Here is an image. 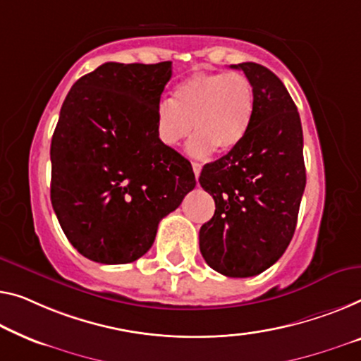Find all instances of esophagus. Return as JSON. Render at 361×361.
Returning a JSON list of instances; mask_svg holds the SVG:
<instances>
[{
  "label": "esophagus",
  "instance_id": "1",
  "mask_svg": "<svg viewBox=\"0 0 361 361\" xmlns=\"http://www.w3.org/2000/svg\"><path fill=\"white\" fill-rule=\"evenodd\" d=\"M201 169H202V165H201V164H197V162H192V171H195V176H196V180L199 178V175H201Z\"/></svg>",
  "mask_w": 361,
  "mask_h": 361
}]
</instances>
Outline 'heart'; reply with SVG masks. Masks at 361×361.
<instances>
[{
	"label": "heart",
	"mask_w": 361,
	"mask_h": 361,
	"mask_svg": "<svg viewBox=\"0 0 361 361\" xmlns=\"http://www.w3.org/2000/svg\"><path fill=\"white\" fill-rule=\"evenodd\" d=\"M252 111L255 89L245 74L196 73L176 85L171 100L157 105L155 133L164 146L175 147L192 128L191 155L202 157L212 149L228 152L248 134Z\"/></svg>",
	"instance_id": "1"
}]
</instances>
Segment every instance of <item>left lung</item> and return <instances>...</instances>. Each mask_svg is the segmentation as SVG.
<instances>
[{
	"label": "left lung",
	"instance_id": "1",
	"mask_svg": "<svg viewBox=\"0 0 361 361\" xmlns=\"http://www.w3.org/2000/svg\"><path fill=\"white\" fill-rule=\"evenodd\" d=\"M255 89L250 131L206 164L199 183L215 201L199 230L201 255L227 277H252L281 257L295 233L306 185L303 131L282 80L257 63L232 64Z\"/></svg>",
	"mask_w": 361,
	"mask_h": 361
}]
</instances>
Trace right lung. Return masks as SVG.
Listing matches in <instances>:
<instances>
[{
    "mask_svg": "<svg viewBox=\"0 0 361 361\" xmlns=\"http://www.w3.org/2000/svg\"><path fill=\"white\" fill-rule=\"evenodd\" d=\"M171 61L105 63L76 80L51 137V206L66 238L100 264L150 250L159 222L196 186L191 164L164 146L155 109Z\"/></svg>",
    "mask_w": 361,
    "mask_h": 361,
    "instance_id": "1",
    "label": "right lung"
}]
</instances>
